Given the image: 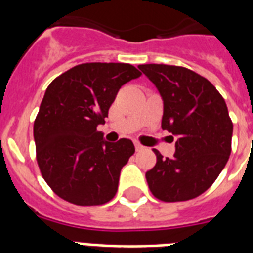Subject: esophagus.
<instances>
[{
    "label": "esophagus",
    "mask_w": 253,
    "mask_h": 253,
    "mask_svg": "<svg viewBox=\"0 0 253 253\" xmlns=\"http://www.w3.org/2000/svg\"><path fill=\"white\" fill-rule=\"evenodd\" d=\"M143 148H144V147H143L142 144H140V143L135 142V150H136V151H142Z\"/></svg>",
    "instance_id": "34e87169"
}]
</instances>
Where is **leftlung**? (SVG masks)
Instances as JSON below:
<instances>
[{"instance_id":"obj_1","label":"left lung","mask_w":253,"mask_h":253,"mask_svg":"<svg viewBox=\"0 0 253 253\" xmlns=\"http://www.w3.org/2000/svg\"><path fill=\"white\" fill-rule=\"evenodd\" d=\"M164 101L162 128L176 135L173 158L158 150L146 173L151 193L164 202L193 200L218 178L231 154L232 121L215 86L194 71L167 64H142Z\"/></svg>"}]
</instances>
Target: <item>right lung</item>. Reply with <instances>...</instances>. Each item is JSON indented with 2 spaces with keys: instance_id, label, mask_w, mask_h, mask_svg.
<instances>
[{
  "instance_id": "1",
  "label": "right lung",
  "mask_w": 253,
  "mask_h": 253,
  "mask_svg": "<svg viewBox=\"0 0 253 253\" xmlns=\"http://www.w3.org/2000/svg\"><path fill=\"white\" fill-rule=\"evenodd\" d=\"M142 73L125 63H84L48 85L34 122L37 162L55 194L79 206L103 205L118 190L134 155L130 139L109 143L97 131L122 85Z\"/></svg>"
}]
</instances>
